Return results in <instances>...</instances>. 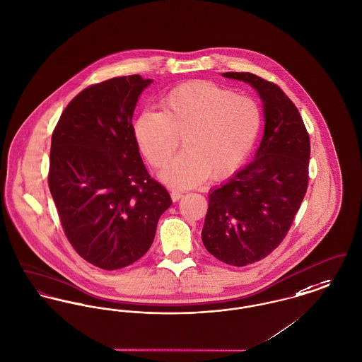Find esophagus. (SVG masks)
Wrapping results in <instances>:
<instances>
[{
    "label": "esophagus",
    "instance_id": "esophagus-1",
    "mask_svg": "<svg viewBox=\"0 0 362 362\" xmlns=\"http://www.w3.org/2000/svg\"><path fill=\"white\" fill-rule=\"evenodd\" d=\"M182 197H183V194L180 192H177V190H172V192H170V198H172L173 202L179 201Z\"/></svg>",
    "mask_w": 362,
    "mask_h": 362
}]
</instances>
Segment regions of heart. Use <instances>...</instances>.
<instances>
[{"mask_svg":"<svg viewBox=\"0 0 362 362\" xmlns=\"http://www.w3.org/2000/svg\"><path fill=\"white\" fill-rule=\"evenodd\" d=\"M161 112H142L134 123L138 148L150 165L175 187L201 185L208 175L223 177L250 154L261 128V109L253 98L209 81L175 87L161 100Z\"/></svg>","mask_w":362,"mask_h":362,"instance_id":"1","label":"heart"}]
</instances>
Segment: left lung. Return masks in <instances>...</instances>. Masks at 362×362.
I'll return each mask as SVG.
<instances>
[{
    "mask_svg": "<svg viewBox=\"0 0 362 362\" xmlns=\"http://www.w3.org/2000/svg\"><path fill=\"white\" fill-rule=\"evenodd\" d=\"M223 75L258 91L265 129L255 160L211 192L201 236L217 259L246 267L271 255L288 233L308 190L310 141L279 86L250 72Z\"/></svg>",
    "mask_w": 362,
    "mask_h": 362,
    "instance_id": "obj_1",
    "label": "left lung"
}]
</instances>
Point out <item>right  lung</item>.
<instances>
[{"label": "right lung", "mask_w": 362, "mask_h": 362, "mask_svg": "<svg viewBox=\"0 0 362 362\" xmlns=\"http://www.w3.org/2000/svg\"><path fill=\"white\" fill-rule=\"evenodd\" d=\"M151 83L139 75L88 86L66 105L52 134L47 183L75 252L115 271L145 255L172 204L150 177L134 136L132 113Z\"/></svg>", "instance_id": "obj_1"}]
</instances>
